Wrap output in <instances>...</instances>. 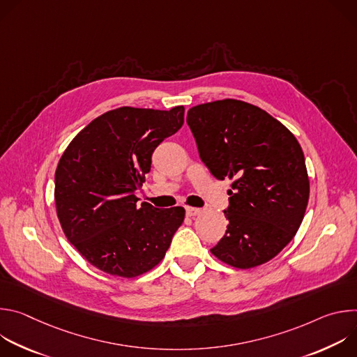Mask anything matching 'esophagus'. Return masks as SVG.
Instances as JSON below:
<instances>
[{
	"label": "esophagus",
	"mask_w": 357,
	"mask_h": 357,
	"mask_svg": "<svg viewBox=\"0 0 357 357\" xmlns=\"http://www.w3.org/2000/svg\"><path fill=\"white\" fill-rule=\"evenodd\" d=\"M202 213V211L200 209H197V208H190V206H188L186 208V215L189 216V218H192V216H197V215H200Z\"/></svg>",
	"instance_id": "esophagus-1"
}]
</instances>
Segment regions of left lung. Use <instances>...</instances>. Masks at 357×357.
Segmentation results:
<instances>
[{"label":"left lung","mask_w":357,"mask_h":357,"mask_svg":"<svg viewBox=\"0 0 357 357\" xmlns=\"http://www.w3.org/2000/svg\"><path fill=\"white\" fill-rule=\"evenodd\" d=\"M186 123L203 164L231 181L227 230L212 254L241 270L266 264L294 238L308 206L298 139L267 112L234 98L192 107Z\"/></svg>","instance_id":"obj_1"}]
</instances>
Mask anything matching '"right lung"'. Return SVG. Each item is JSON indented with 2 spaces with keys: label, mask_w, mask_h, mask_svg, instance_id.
I'll return each mask as SVG.
<instances>
[{
  "label": "right lung",
  "mask_w": 357,
  "mask_h": 357,
  "mask_svg": "<svg viewBox=\"0 0 357 357\" xmlns=\"http://www.w3.org/2000/svg\"><path fill=\"white\" fill-rule=\"evenodd\" d=\"M169 112L120 107L94 119L68 145L55 172V205L68 240L96 268L134 278L157 267L185 209L137 205L151 155L183 124Z\"/></svg>",
  "instance_id": "obj_1"
}]
</instances>
